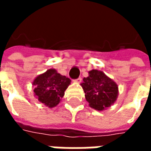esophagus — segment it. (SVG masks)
Masks as SVG:
<instances>
[{"mask_svg":"<svg viewBox=\"0 0 151 151\" xmlns=\"http://www.w3.org/2000/svg\"><path fill=\"white\" fill-rule=\"evenodd\" d=\"M74 82H77V83H80V82H82V78H78V79H76V80H74Z\"/></svg>","mask_w":151,"mask_h":151,"instance_id":"obj_1","label":"esophagus"}]
</instances>
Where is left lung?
Here are the masks:
<instances>
[{
    "label": "left lung",
    "instance_id": "8db88e82",
    "mask_svg": "<svg viewBox=\"0 0 151 151\" xmlns=\"http://www.w3.org/2000/svg\"><path fill=\"white\" fill-rule=\"evenodd\" d=\"M88 73L81 86L89 106L98 111L111 107L118 97V85L100 70L92 69Z\"/></svg>",
    "mask_w": 151,
    "mask_h": 151
}]
</instances>
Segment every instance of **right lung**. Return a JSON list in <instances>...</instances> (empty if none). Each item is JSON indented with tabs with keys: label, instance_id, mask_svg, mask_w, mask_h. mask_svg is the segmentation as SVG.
I'll return each instance as SVG.
<instances>
[{
	"label": "right lung",
	"instance_id": "right-lung-1",
	"mask_svg": "<svg viewBox=\"0 0 151 151\" xmlns=\"http://www.w3.org/2000/svg\"><path fill=\"white\" fill-rule=\"evenodd\" d=\"M71 80L61 75L55 69H47L38 75L32 82L35 97L49 108L59 104Z\"/></svg>",
	"mask_w": 151,
	"mask_h": 151
}]
</instances>
